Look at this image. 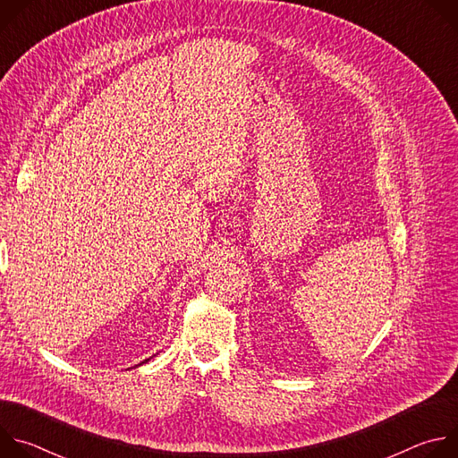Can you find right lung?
I'll return each mask as SVG.
<instances>
[{"instance_id": "obj_1", "label": "right lung", "mask_w": 458, "mask_h": 458, "mask_svg": "<svg viewBox=\"0 0 458 458\" xmlns=\"http://www.w3.org/2000/svg\"><path fill=\"white\" fill-rule=\"evenodd\" d=\"M147 360H148V359H147ZM141 364H143V362H141Z\"/></svg>"}]
</instances>
